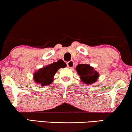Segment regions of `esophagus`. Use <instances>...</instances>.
<instances>
[{
	"label": "esophagus",
	"mask_w": 132,
	"mask_h": 132,
	"mask_svg": "<svg viewBox=\"0 0 132 132\" xmlns=\"http://www.w3.org/2000/svg\"><path fill=\"white\" fill-rule=\"evenodd\" d=\"M67 66L68 67L70 68V69H72L73 68H74V62L73 61H70L69 62L67 63Z\"/></svg>",
	"instance_id": "esophagus-1"
}]
</instances>
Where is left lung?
Listing matches in <instances>:
<instances>
[{
    "label": "left lung",
    "instance_id": "1",
    "mask_svg": "<svg viewBox=\"0 0 132 132\" xmlns=\"http://www.w3.org/2000/svg\"><path fill=\"white\" fill-rule=\"evenodd\" d=\"M76 70L80 76V79L85 84H93L99 78V72L95 71L94 68L88 64H78Z\"/></svg>",
    "mask_w": 132,
    "mask_h": 132
}]
</instances>
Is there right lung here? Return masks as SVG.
Returning <instances> with one entry per match:
<instances>
[{
  "label": "right lung",
  "instance_id": "right-lung-1",
  "mask_svg": "<svg viewBox=\"0 0 132 132\" xmlns=\"http://www.w3.org/2000/svg\"><path fill=\"white\" fill-rule=\"evenodd\" d=\"M66 67V64L61 60L57 62L47 65L40 68L33 74V80L36 84H40L41 86H45L51 84L54 81V76L60 68Z\"/></svg>",
  "mask_w": 132,
  "mask_h": 132
}]
</instances>
